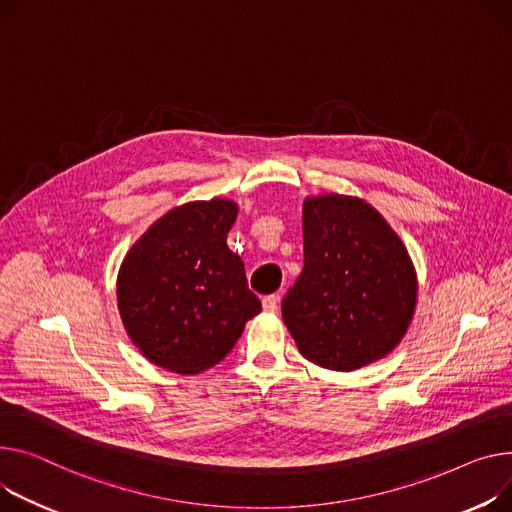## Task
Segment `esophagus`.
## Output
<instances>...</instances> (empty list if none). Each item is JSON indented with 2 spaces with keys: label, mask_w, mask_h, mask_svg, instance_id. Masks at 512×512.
Returning a JSON list of instances; mask_svg holds the SVG:
<instances>
[{
  "label": "esophagus",
  "mask_w": 512,
  "mask_h": 512,
  "mask_svg": "<svg viewBox=\"0 0 512 512\" xmlns=\"http://www.w3.org/2000/svg\"><path fill=\"white\" fill-rule=\"evenodd\" d=\"M261 304H263V309H265L267 313H276L278 306H280V296H278V294H269V296H265V298L261 300Z\"/></svg>",
  "instance_id": "34e87169"
}]
</instances>
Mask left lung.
Wrapping results in <instances>:
<instances>
[{
	"instance_id": "8db88e82",
	"label": "left lung",
	"mask_w": 512,
	"mask_h": 512,
	"mask_svg": "<svg viewBox=\"0 0 512 512\" xmlns=\"http://www.w3.org/2000/svg\"><path fill=\"white\" fill-rule=\"evenodd\" d=\"M302 238V274L282 300L298 352L342 372L387 356L418 296L399 236L366 201L329 193L304 201Z\"/></svg>"
}]
</instances>
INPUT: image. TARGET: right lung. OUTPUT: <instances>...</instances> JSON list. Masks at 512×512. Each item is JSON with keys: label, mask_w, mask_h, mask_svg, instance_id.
<instances>
[{"label": "right lung", "mask_w": 512, "mask_h": 512, "mask_svg": "<svg viewBox=\"0 0 512 512\" xmlns=\"http://www.w3.org/2000/svg\"><path fill=\"white\" fill-rule=\"evenodd\" d=\"M228 199L170 210L131 247L117 280L123 325L142 354L179 374L212 368L261 311L245 263L226 245Z\"/></svg>", "instance_id": "add662e5"}]
</instances>
